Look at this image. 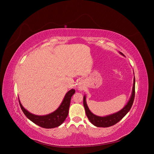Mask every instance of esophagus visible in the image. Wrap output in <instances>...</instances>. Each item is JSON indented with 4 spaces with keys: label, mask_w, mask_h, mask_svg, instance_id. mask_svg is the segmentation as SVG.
<instances>
[{
    "label": "esophagus",
    "mask_w": 154,
    "mask_h": 154,
    "mask_svg": "<svg viewBox=\"0 0 154 154\" xmlns=\"http://www.w3.org/2000/svg\"><path fill=\"white\" fill-rule=\"evenodd\" d=\"M78 88H79V90H82V87L81 86H78Z\"/></svg>",
    "instance_id": "1"
}]
</instances>
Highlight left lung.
I'll return each mask as SVG.
<instances>
[{"mask_svg": "<svg viewBox=\"0 0 154 154\" xmlns=\"http://www.w3.org/2000/svg\"><path fill=\"white\" fill-rule=\"evenodd\" d=\"M120 53L124 55V54L122 52H120ZM135 77H134L132 95L126 106L122 110H120L117 113H115V114H113L106 117H99L92 114L87 106V104L86 103V97L85 95L84 97V101H83L84 106L85 108L86 116L88 117V120H90V122L95 126L99 127H109L114 125L116 124L117 122H119V121L127 114L128 112L131 110L132 106V104L135 98Z\"/></svg>", "mask_w": 154, "mask_h": 154, "instance_id": "left-lung-1", "label": "left lung"}]
</instances>
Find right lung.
Returning <instances> with one entry per match:
<instances>
[{
    "label": "right lung",
    "mask_w": 154,
    "mask_h": 154,
    "mask_svg": "<svg viewBox=\"0 0 154 154\" xmlns=\"http://www.w3.org/2000/svg\"><path fill=\"white\" fill-rule=\"evenodd\" d=\"M75 92V91L74 89H71L65 95L62 102L57 109L51 114L42 116L31 114L26 109L23 108L19 100V101L23 114L32 122L43 128H52L60 125L67 118L69 114L71 97Z\"/></svg>",
    "instance_id": "right-lung-1"
}]
</instances>
